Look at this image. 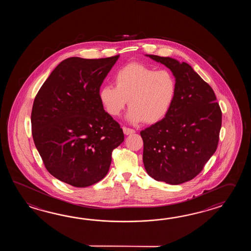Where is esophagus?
<instances>
[{
  "mask_svg": "<svg viewBox=\"0 0 251 251\" xmlns=\"http://www.w3.org/2000/svg\"><path fill=\"white\" fill-rule=\"evenodd\" d=\"M123 132L126 135H129V134H133V133H135V132H134V130L127 127H123Z\"/></svg>",
  "mask_w": 251,
  "mask_h": 251,
  "instance_id": "1",
  "label": "esophagus"
}]
</instances>
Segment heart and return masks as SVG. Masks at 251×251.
I'll return each mask as SVG.
<instances>
[{"label": "heart", "instance_id": "1", "mask_svg": "<svg viewBox=\"0 0 251 251\" xmlns=\"http://www.w3.org/2000/svg\"><path fill=\"white\" fill-rule=\"evenodd\" d=\"M112 85L102 86L99 100L112 118L119 117L127 104L130 124L160 122L168 116L176 99V78L170 71H156L148 65L131 63L118 70Z\"/></svg>", "mask_w": 251, "mask_h": 251}]
</instances>
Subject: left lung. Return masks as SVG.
<instances>
[{
	"label": "left lung",
	"mask_w": 251,
	"mask_h": 251,
	"mask_svg": "<svg viewBox=\"0 0 251 251\" xmlns=\"http://www.w3.org/2000/svg\"><path fill=\"white\" fill-rule=\"evenodd\" d=\"M176 78V99L163 120L141 132L146 172L157 181L179 185L200 173L215 152L222 111L213 89L189 64L145 54Z\"/></svg>",
	"instance_id": "obj_1"
}]
</instances>
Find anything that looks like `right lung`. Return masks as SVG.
<instances>
[{
  "label": "right lung",
  "mask_w": 251,
  "mask_h": 251,
  "mask_svg": "<svg viewBox=\"0 0 251 251\" xmlns=\"http://www.w3.org/2000/svg\"><path fill=\"white\" fill-rule=\"evenodd\" d=\"M118 58L65 59L48 76L33 103L36 148L48 172L73 187L101 180L113 150L124 142L122 128L99 100L102 82Z\"/></svg>",
  "instance_id": "obj_1"
}]
</instances>
